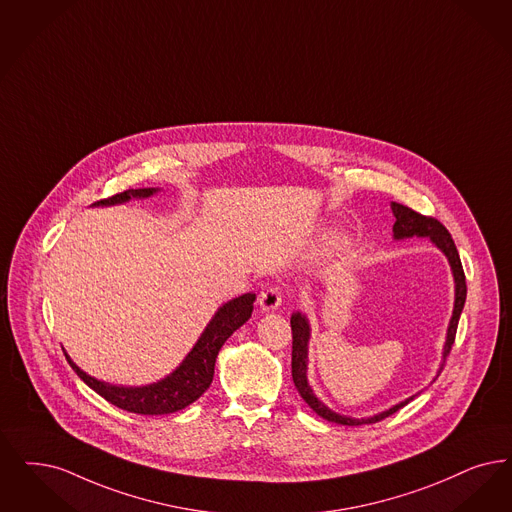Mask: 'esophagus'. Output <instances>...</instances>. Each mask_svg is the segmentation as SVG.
<instances>
[{
	"instance_id": "1",
	"label": "esophagus",
	"mask_w": 512,
	"mask_h": 512,
	"mask_svg": "<svg viewBox=\"0 0 512 512\" xmlns=\"http://www.w3.org/2000/svg\"><path fill=\"white\" fill-rule=\"evenodd\" d=\"M259 305L265 312H274L282 305V291L280 287L270 286L259 295Z\"/></svg>"
}]
</instances>
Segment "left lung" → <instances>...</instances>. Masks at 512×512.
Returning a JSON list of instances; mask_svg holds the SVG:
<instances>
[{
	"mask_svg": "<svg viewBox=\"0 0 512 512\" xmlns=\"http://www.w3.org/2000/svg\"><path fill=\"white\" fill-rule=\"evenodd\" d=\"M390 209L392 215L396 217V223L392 226V236L394 240H406V238H429L434 246L438 247L448 263H450L451 276H453V284H455V297H453V312H451L450 324H448V331H446V343H444V350H442V366L446 362V356L450 354L451 345L455 341V331H457V324H459V316L465 307V299H467V284H465V272L461 266V259L457 253V247L451 240L450 232L446 230V226L442 225L440 221L432 219V217H425L419 215L417 211L409 209L406 205L396 204L390 202ZM291 331H293V352H291V375H293V383L299 390L301 398L307 402L310 408L314 409L320 417L328 419L331 423H339V425H348V427H356V425H369V423H377L385 417H389L392 413H396L398 409L404 408L409 404L417 394L409 396L406 400L390 406L389 409L369 415V417H350V415H343L337 413L333 409L328 408L318 396L316 392L310 387L308 383V343H310V322H308L307 314L305 312H293L291 314ZM440 366V369H442ZM438 369V373H440ZM436 373V377H438Z\"/></svg>",
	"mask_w": 512,
	"mask_h": 512,
	"instance_id": "left-lung-1",
	"label": "left lung"
}]
</instances>
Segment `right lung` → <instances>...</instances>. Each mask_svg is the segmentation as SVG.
<instances>
[{"instance_id":"add662e5","label":"right lung","mask_w":512,"mask_h":512,"mask_svg":"<svg viewBox=\"0 0 512 512\" xmlns=\"http://www.w3.org/2000/svg\"><path fill=\"white\" fill-rule=\"evenodd\" d=\"M158 192L160 188H129L122 194H116L108 200H101L93 205L108 207V205L125 204L129 200H146ZM255 299H257L255 293H244L217 308V312L205 326L202 335L198 337L196 345L184 356L183 362L169 375H165L164 379L150 385L125 387V385L106 383L91 377L80 366H76L74 360L66 354V350H64V356L83 383L89 389L95 390L97 394H101L110 404L139 415L175 413L196 402L205 390L209 389L213 381L215 360L219 356V350L225 345L226 339L251 318Z\"/></svg>"}]
</instances>
